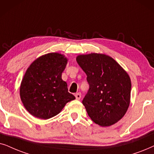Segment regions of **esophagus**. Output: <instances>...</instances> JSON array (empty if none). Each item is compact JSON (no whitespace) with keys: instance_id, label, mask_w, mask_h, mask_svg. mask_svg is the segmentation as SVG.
I'll return each instance as SVG.
<instances>
[{"instance_id":"obj_1","label":"esophagus","mask_w":154,"mask_h":154,"mask_svg":"<svg viewBox=\"0 0 154 154\" xmlns=\"http://www.w3.org/2000/svg\"><path fill=\"white\" fill-rule=\"evenodd\" d=\"M81 94L80 93H77L75 94V97H76V99L77 100H79L81 98Z\"/></svg>"}]
</instances>
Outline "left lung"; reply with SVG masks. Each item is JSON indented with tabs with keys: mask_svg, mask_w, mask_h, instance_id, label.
<instances>
[{
	"mask_svg": "<svg viewBox=\"0 0 154 154\" xmlns=\"http://www.w3.org/2000/svg\"><path fill=\"white\" fill-rule=\"evenodd\" d=\"M76 60L87 76L89 89L82 103L90 118L102 127L116 123L130 106L132 85L128 74L105 54L79 55Z\"/></svg>",
	"mask_w": 154,
	"mask_h": 154,
	"instance_id": "obj_1",
	"label": "left lung"
}]
</instances>
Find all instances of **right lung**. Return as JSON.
I'll list each match as a JSON object with an SVG mask.
<instances>
[{"mask_svg":"<svg viewBox=\"0 0 154 154\" xmlns=\"http://www.w3.org/2000/svg\"><path fill=\"white\" fill-rule=\"evenodd\" d=\"M67 63L63 55L50 53L38 58L26 69L20 94L24 108L33 116L44 120L53 118L67 102L75 99L62 79Z\"/></svg>","mask_w":154,"mask_h":154,"instance_id":"obj_1","label":"right lung"}]
</instances>
